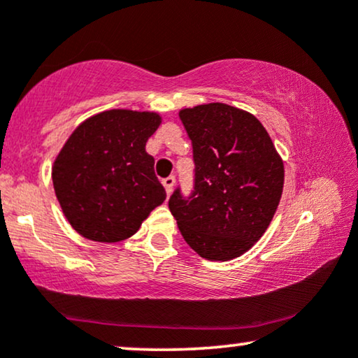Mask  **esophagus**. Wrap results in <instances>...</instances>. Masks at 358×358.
<instances>
[{
	"label": "esophagus",
	"instance_id": "obj_1",
	"mask_svg": "<svg viewBox=\"0 0 358 358\" xmlns=\"http://www.w3.org/2000/svg\"><path fill=\"white\" fill-rule=\"evenodd\" d=\"M174 182H176L174 176H168V178L163 179V185H164V189H166V192H168V195H171V192H173Z\"/></svg>",
	"mask_w": 358,
	"mask_h": 358
}]
</instances>
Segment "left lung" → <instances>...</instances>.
Instances as JSON below:
<instances>
[{
  "label": "left lung",
  "instance_id": "8db88e82",
  "mask_svg": "<svg viewBox=\"0 0 358 358\" xmlns=\"http://www.w3.org/2000/svg\"><path fill=\"white\" fill-rule=\"evenodd\" d=\"M192 141L194 190L178 187L169 210L185 243L208 261H229L266 233L280 202L283 161L252 114L212 102L179 112Z\"/></svg>",
  "mask_w": 358,
  "mask_h": 358
}]
</instances>
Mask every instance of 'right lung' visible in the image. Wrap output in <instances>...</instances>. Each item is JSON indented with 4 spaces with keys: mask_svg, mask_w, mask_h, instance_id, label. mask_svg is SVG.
Masks as SVG:
<instances>
[{
    "mask_svg": "<svg viewBox=\"0 0 358 358\" xmlns=\"http://www.w3.org/2000/svg\"><path fill=\"white\" fill-rule=\"evenodd\" d=\"M161 124L156 112L112 109L83 122L52 168L65 217L81 236L117 243L138 231L166 190L145 146Z\"/></svg>",
    "mask_w": 358,
    "mask_h": 358,
    "instance_id": "obj_1",
    "label": "right lung"
}]
</instances>
